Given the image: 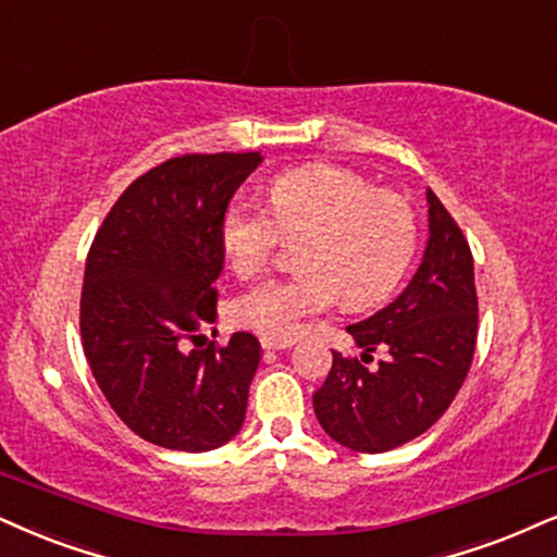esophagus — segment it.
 <instances>
[{
    "mask_svg": "<svg viewBox=\"0 0 557 557\" xmlns=\"http://www.w3.org/2000/svg\"><path fill=\"white\" fill-rule=\"evenodd\" d=\"M260 346H263L265 351H284V348L294 346V341L292 338H276V335H263V338H260Z\"/></svg>",
    "mask_w": 557,
    "mask_h": 557,
    "instance_id": "34e87169",
    "label": "esophagus"
}]
</instances>
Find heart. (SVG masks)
Masks as SVG:
<instances>
[{
  "mask_svg": "<svg viewBox=\"0 0 557 557\" xmlns=\"http://www.w3.org/2000/svg\"><path fill=\"white\" fill-rule=\"evenodd\" d=\"M281 239H301L289 278L263 281L230 301L232 325L263 335H294L310 314L346 301L367 310L393 294L413 263L418 219L408 198L374 188L335 164H307L273 177L268 211L226 206L219 243L239 278L265 271Z\"/></svg>",
  "mask_w": 557,
  "mask_h": 557,
  "instance_id": "obj_1",
  "label": "heart"
}]
</instances>
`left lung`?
Returning <instances> with one entry per match:
<instances>
[{
  "instance_id": "8db88e82",
  "label": "left lung",
  "mask_w": 557,
  "mask_h": 557,
  "mask_svg": "<svg viewBox=\"0 0 557 557\" xmlns=\"http://www.w3.org/2000/svg\"><path fill=\"white\" fill-rule=\"evenodd\" d=\"M421 265L403 294L372 318L348 325L366 360L388 351L376 370L333 351L331 374L312 395L325 434L363 455H380L429 431L446 413L470 372L478 338L475 265L434 190Z\"/></svg>"
}]
</instances>
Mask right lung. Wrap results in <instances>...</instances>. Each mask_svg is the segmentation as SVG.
Masks as SVG:
<instances>
[{"mask_svg": "<svg viewBox=\"0 0 557 557\" xmlns=\"http://www.w3.org/2000/svg\"><path fill=\"white\" fill-rule=\"evenodd\" d=\"M260 152L183 154L123 190L98 230L79 301L82 346L102 395L144 442L211 451L243 429L260 343L185 351L216 318L219 226Z\"/></svg>", "mask_w": 557, "mask_h": 557, "instance_id": "right-lung-1", "label": "right lung"}]
</instances>
